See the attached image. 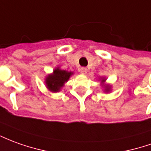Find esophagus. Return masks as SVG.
I'll return each instance as SVG.
<instances>
[{
    "label": "esophagus",
    "mask_w": 151,
    "mask_h": 151,
    "mask_svg": "<svg viewBox=\"0 0 151 151\" xmlns=\"http://www.w3.org/2000/svg\"><path fill=\"white\" fill-rule=\"evenodd\" d=\"M86 72H87V68H85V67H82V68H80V73L82 74H86Z\"/></svg>",
    "instance_id": "esophagus-1"
}]
</instances>
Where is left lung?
Here are the masks:
<instances>
[{"label": "left lung", "instance_id": "8db88e82", "mask_svg": "<svg viewBox=\"0 0 151 151\" xmlns=\"http://www.w3.org/2000/svg\"><path fill=\"white\" fill-rule=\"evenodd\" d=\"M105 80H106V79H105V78H101V83H105ZM105 91H106V92H109V91H110V86H105Z\"/></svg>", "mask_w": 151, "mask_h": 151}]
</instances>
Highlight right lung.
<instances>
[{
  "instance_id": "obj_1",
  "label": "right lung",
  "mask_w": 151,
  "mask_h": 151,
  "mask_svg": "<svg viewBox=\"0 0 151 151\" xmlns=\"http://www.w3.org/2000/svg\"><path fill=\"white\" fill-rule=\"evenodd\" d=\"M72 74V72L62 70L60 68H55L53 73L46 77V87L52 92L60 91L61 88L64 86L65 83L68 82V80Z\"/></svg>"
}]
</instances>
